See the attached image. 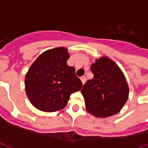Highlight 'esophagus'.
Segmentation results:
<instances>
[{"mask_svg":"<svg viewBox=\"0 0 148 148\" xmlns=\"http://www.w3.org/2000/svg\"><path fill=\"white\" fill-rule=\"evenodd\" d=\"M81 81H82V84H85L86 83V77H85V76H82V77H81Z\"/></svg>","mask_w":148,"mask_h":148,"instance_id":"1","label":"esophagus"}]
</instances>
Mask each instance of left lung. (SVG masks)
<instances>
[{
	"instance_id": "obj_1",
	"label": "left lung",
	"mask_w": 148,
	"mask_h": 148,
	"mask_svg": "<svg viewBox=\"0 0 148 148\" xmlns=\"http://www.w3.org/2000/svg\"><path fill=\"white\" fill-rule=\"evenodd\" d=\"M93 77L81 92L86 109L96 117L106 118L118 113L128 98L129 89L123 72L114 62L101 57L91 66Z\"/></svg>"
}]
</instances>
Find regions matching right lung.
<instances>
[{"label":"right lung","instance_id":"obj_1","mask_svg":"<svg viewBox=\"0 0 148 148\" xmlns=\"http://www.w3.org/2000/svg\"><path fill=\"white\" fill-rule=\"evenodd\" d=\"M70 55L63 47L47 50L36 59L25 75V91L30 102L43 112L65 108L71 93L82 83L75 69L66 63Z\"/></svg>","mask_w":148,"mask_h":148}]
</instances>
